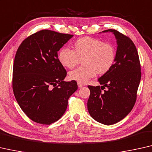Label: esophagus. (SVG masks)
Returning <instances> with one entry per match:
<instances>
[{
	"mask_svg": "<svg viewBox=\"0 0 152 152\" xmlns=\"http://www.w3.org/2000/svg\"><path fill=\"white\" fill-rule=\"evenodd\" d=\"M77 84H78V87H79V88L83 87V86H84L83 84V83H79V82H78V83H77Z\"/></svg>",
	"mask_w": 152,
	"mask_h": 152,
	"instance_id": "1",
	"label": "esophagus"
}]
</instances>
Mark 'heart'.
Wrapping results in <instances>:
<instances>
[{
    "label": "heart",
    "instance_id": "b5f03b06",
    "mask_svg": "<svg viewBox=\"0 0 152 152\" xmlns=\"http://www.w3.org/2000/svg\"><path fill=\"white\" fill-rule=\"evenodd\" d=\"M74 50L63 48L58 60L65 67L72 69L83 59L84 65L69 72V78L79 83H87L97 74L108 73L116 60V50L110 43L96 38L85 37L77 39Z\"/></svg>",
    "mask_w": 152,
    "mask_h": 152
}]
</instances>
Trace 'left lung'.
<instances>
[{"mask_svg":"<svg viewBox=\"0 0 152 152\" xmlns=\"http://www.w3.org/2000/svg\"><path fill=\"white\" fill-rule=\"evenodd\" d=\"M116 60L111 69L98 79L100 86L88 85L87 108L91 116L105 125L116 124L130 113L137 98L141 72L137 48L130 37L115 29Z\"/></svg>","mask_w":152,"mask_h":152,"instance_id":"left-lung-1","label":"left lung"}]
</instances>
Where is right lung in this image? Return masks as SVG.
<instances>
[{"label":"right lung","mask_w":152,"mask_h":152,"mask_svg":"<svg viewBox=\"0 0 152 152\" xmlns=\"http://www.w3.org/2000/svg\"><path fill=\"white\" fill-rule=\"evenodd\" d=\"M72 37L44 29L26 37L18 48L13 91L21 109L36 123L50 125L58 121L78 89L75 80L63 81L67 72L57 54Z\"/></svg>","instance_id":"right-lung-1"}]
</instances>
